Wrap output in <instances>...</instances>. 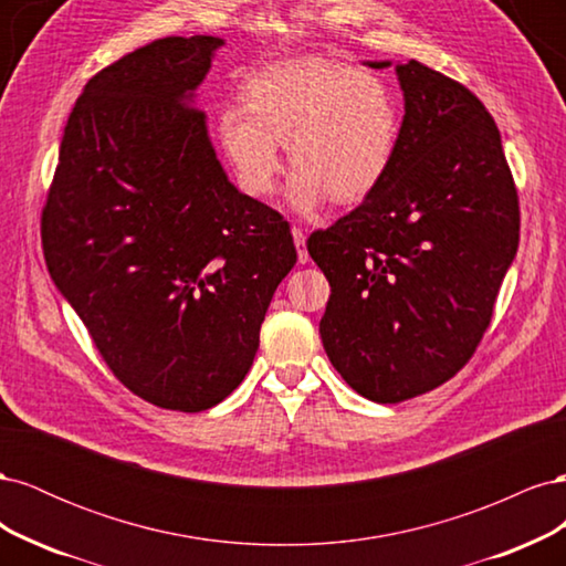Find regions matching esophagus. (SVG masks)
<instances>
[{"instance_id": "34e87169", "label": "esophagus", "mask_w": 566, "mask_h": 566, "mask_svg": "<svg viewBox=\"0 0 566 566\" xmlns=\"http://www.w3.org/2000/svg\"><path fill=\"white\" fill-rule=\"evenodd\" d=\"M293 238H295V248H297L300 262L306 264V262H310V252H306V235H304V231L295 227V229H293Z\"/></svg>"}]
</instances>
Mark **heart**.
<instances>
[{
	"instance_id": "heart-1",
	"label": "heart",
	"mask_w": 566,
	"mask_h": 566,
	"mask_svg": "<svg viewBox=\"0 0 566 566\" xmlns=\"http://www.w3.org/2000/svg\"><path fill=\"white\" fill-rule=\"evenodd\" d=\"M243 101L219 111L217 134L250 196L271 193L283 169L281 144L295 165L287 198L300 212L328 198L361 202L397 158L401 106L375 73L318 56L293 59L252 73Z\"/></svg>"
}]
</instances>
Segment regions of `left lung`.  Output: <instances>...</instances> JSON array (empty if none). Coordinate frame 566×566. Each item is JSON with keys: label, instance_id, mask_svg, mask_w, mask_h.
<instances>
[{"label": "left lung", "instance_id": "obj_1", "mask_svg": "<svg viewBox=\"0 0 566 566\" xmlns=\"http://www.w3.org/2000/svg\"><path fill=\"white\" fill-rule=\"evenodd\" d=\"M397 75L406 115L389 175L306 241L331 283L325 354L378 403L432 391L470 361L520 245L517 186L482 101L418 61Z\"/></svg>", "mask_w": 566, "mask_h": 566}]
</instances>
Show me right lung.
Wrapping results in <instances>:
<instances>
[{"mask_svg":"<svg viewBox=\"0 0 566 566\" xmlns=\"http://www.w3.org/2000/svg\"><path fill=\"white\" fill-rule=\"evenodd\" d=\"M212 35L165 38L98 71L75 101L42 208L63 297L136 397L198 413L243 382L290 224L221 169L191 104Z\"/></svg>","mask_w":566,"mask_h":566,"instance_id":"right-lung-1","label":"right lung"}]
</instances>
